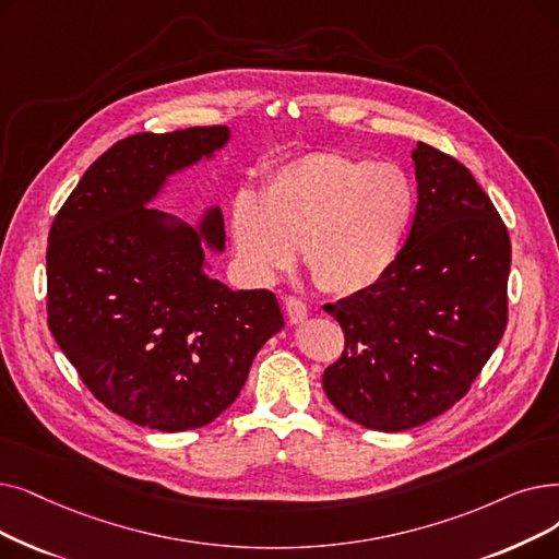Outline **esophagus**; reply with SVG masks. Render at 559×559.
Segmentation results:
<instances>
[{
	"instance_id": "1",
	"label": "esophagus",
	"mask_w": 559,
	"mask_h": 559,
	"mask_svg": "<svg viewBox=\"0 0 559 559\" xmlns=\"http://www.w3.org/2000/svg\"><path fill=\"white\" fill-rule=\"evenodd\" d=\"M289 324H301L308 318V306L297 297H285L283 301Z\"/></svg>"
}]
</instances>
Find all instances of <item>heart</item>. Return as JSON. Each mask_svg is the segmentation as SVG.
<instances>
[{"label":"heart","mask_w":559,"mask_h":559,"mask_svg":"<svg viewBox=\"0 0 559 559\" xmlns=\"http://www.w3.org/2000/svg\"><path fill=\"white\" fill-rule=\"evenodd\" d=\"M416 207V185L402 166L310 153L278 166L262 193H237L230 235L253 281L287 272L301 247L314 283L331 295H354L391 272Z\"/></svg>","instance_id":"heart-1"}]
</instances>
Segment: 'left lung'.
<instances>
[{
    "label": "left lung",
    "mask_w": 559,
    "mask_h": 559,
    "mask_svg": "<svg viewBox=\"0 0 559 559\" xmlns=\"http://www.w3.org/2000/svg\"><path fill=\"white\" fill-rule=\"evenodd\" d=\"M418 207L395 264L368 289L326 304L345 352L324 370L349 420L404 431L468 393L507 326L512 245L468 168L418 141Z\"/></svg>",
    "instance_id": "left-lung-1"
}]
</instances>
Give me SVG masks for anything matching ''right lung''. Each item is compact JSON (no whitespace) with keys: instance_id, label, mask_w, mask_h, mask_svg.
I'll return each mask as SVG.
<instances>
[{"instance_id":"1","label":"right lung","mask_w":559,"mask_h":559,"mask_svg":"<svg viewBox=\"0 0 559 559\" xmlns=\"http://www.w3.org/2000/svg\"><path fill=\"white\" fill-rule=\"evenodd\" d=\"M228 141L212 126L114 143L47 237V324L88 391L141 427L185 431L222 416L285 326L270 289L210 276L205 251L226 249L219 205L197 226L148 207Z\"/></svg>"}]
</instances>
